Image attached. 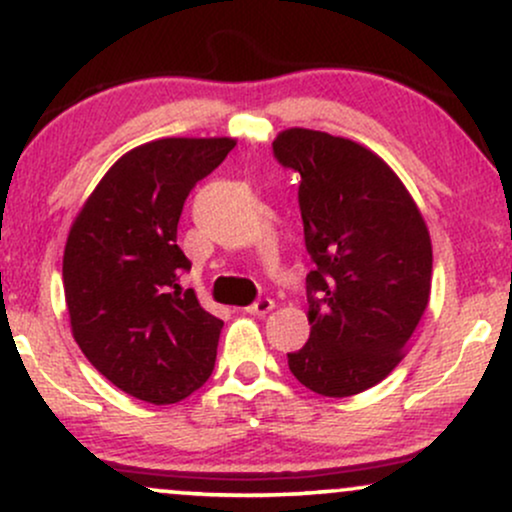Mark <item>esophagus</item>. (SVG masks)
<instances>
[{
  "label": "esophagus",
  "instance_id": "esophagus-1",
  "mask_svg": "<svg viewBox=\"0 0 512 512\" xmlns=\"http://www.w3.org/2000/svg\"><path fill=\"white\" fill-rule=\"evenodd\" d=\"M272 308H274L272 298H257L255 303L245 308V313H250V315H267Z\"/></svg>",
  "mask_w": 512,
  "mask_h": 512
}]
</instances>
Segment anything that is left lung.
I'll list each match as a JSON object with an SVG mask.
<instances>
[{
  "label": "left lung",
  "mask_w": 512,
  "mask_h": 512,
  "mask_svg": "<svg viewBox=\"0 0 512 512\" xmlns=\"http://www.w3.org/2000/svg\"><path fill=\"white\" fill-rule=\"evenodd\" d=\"M274 158L301 175L310 339L289 354L308 390L351 397L378 385L402 351L431 296L433 250L424 216L378 154L327 132L293 127Z\"/></svg>",
  "instance_id": "left-lung-1"
}]
</instances>
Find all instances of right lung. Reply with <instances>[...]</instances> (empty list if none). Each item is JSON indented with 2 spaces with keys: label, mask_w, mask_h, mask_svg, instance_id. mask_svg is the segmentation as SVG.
<instances>
[{
  "label": "right lung",
  "mask_w": 512,
  "mask_h": 512,
  "mask_svg": "<svg viewBox=\"0 0 512 512\" xmlns=\"http://www.w3.org/2000/svg\"><path fill=\"white\" fill-rule=\"evenodd\" d=\"M236 139L168 137L115 163L69 231L62 279L72 334L115 387L175 404L209 380L223 322L180 289L190 260L178 221L199 180Z\"/></svg>",
  "instance_id": "add662e5"
}]
</instances>
